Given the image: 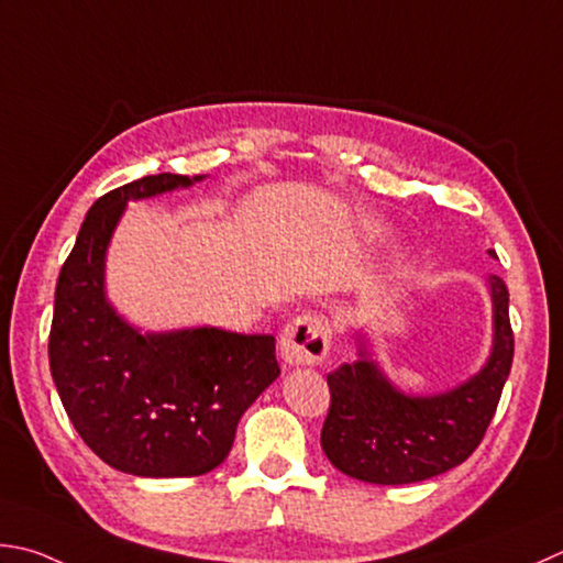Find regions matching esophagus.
I'll list each match as a JSON object with an SVG mask.
<instances>
[{
  "label": "esophagus",
  "mask_w": 563,
  "mask_h": 563,
  "mask_svg": "<svg viewBox=\"0 0 563 563\" xmlns=\"http://www.w3.org/2000/svg\"><path fill=\"white\" fill-rule=\"evenodd\" d=\"M333 328L321 313H301L284 328L279 350L286 365H316L331 350Z\"/></svg>",
  "instance_id": "1"
}]
</instances>
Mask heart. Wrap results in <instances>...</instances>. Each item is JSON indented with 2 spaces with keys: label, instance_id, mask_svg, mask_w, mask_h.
Masks as SVG:
<instances>
[{
  "label": "heart",
  "instance_id": "heart-1",
  "mask_svg": "<svg viewBox=\"0 0 563 563\" xmlns=\"http://www.w3.org/2000/svg\"><path fill=\"white\" fill-rule=\"evenodd\" d=\"M363 232H365V238H369V240H379L382 235H385V228H382L379 222H367Z\"/></svg>",
  "mask_w": 563,
  "mask_h": 563
}]
</instances>
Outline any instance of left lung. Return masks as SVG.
Returning <instances> with one entry per match:
<instances>
[{
  "mask_svg": "<svg viewBox=\"0 0 563 563\" xmlns=\"http://www.w3.org/2000/svg\"><path fill=\"white\" fill-rule=\"evenodd\" d=\"M490 257L497 254L490 250ZM493 296V350L478 375L441 395L399 391L367 353L360 335L357 360L328 375L331 409L321 446L338 471L375 485H405L461 465L481 446L510 375L515 335L510 291L487 279Z\"/></svg>",
  "mask_w": 563,
  "mask_h": 563,
  "instance_id": "8db88e82",
  "label": "left lung"
}]
</instances>
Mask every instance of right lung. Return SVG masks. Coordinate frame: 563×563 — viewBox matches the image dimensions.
Segmentation results:
<instances>
[{
  "label": "right lung",
  "mask_w": 563,
  "mask_h": 563,
  "mask_svg": "<svg viewBox=\"0 0 563 563\" xmlns=\"http://www.w3.org/2000/svg\"><path fill=\"white\" fill-rule=\"evenodd\" d=\"M203 178L144 176L95 200L56 284L48 363L58 397L95 455L142 478L218 468L242 413L279 377L274 335L142 333L104 294V254L126 203Z\"/></svg>",
  "instance_id": "add662e5"
}]
</instances>
